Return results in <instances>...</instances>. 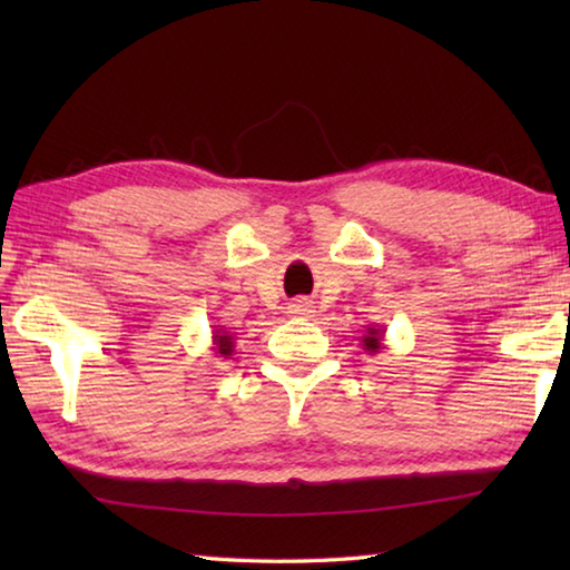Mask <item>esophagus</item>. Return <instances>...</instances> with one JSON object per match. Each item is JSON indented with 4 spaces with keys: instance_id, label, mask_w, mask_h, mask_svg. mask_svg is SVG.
Here are the masks:
<instances>
[{
    "instance_id": "esophagus-1",
    "label": "esophagus",
    "mask_w": 570,
    "mask_h": 570,
    "mask_svg": "<svg viewBox=\"0 0 570 570\" xmlns=\"http://www.w3.org/2000/svg\"><path fill=\"white\" fill-rule=\"evenodd\" d=\"M292 314L306 316V314H312V306H308L306 302H294V304H292Z\"/></svg>"
}]
</instances>
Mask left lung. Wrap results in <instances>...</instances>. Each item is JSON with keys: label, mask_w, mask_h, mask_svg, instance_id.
<instances>
[{"label": "left lung", "mask_w": 570, "mask_h": 570, "mask_svg": "<svg viewBox=\"0 0 570 570\" xmlns=\"http://www.w3.org/2000/svg\"><path fill=\"white\" fill-rule=\"evenodd\" d=\"M384 342V330L382 326H366V334L362 336V350L370 354H377Z\"/></svg>", "instance_id": "obj_1"}]
</instances>
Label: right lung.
Returning <instances> with one entry per match:
<instances>
[{
    "label": "right lung",
    "instance_id": "add662e5",
    "mask_svg": "<svg viewBox=\"0 0 570 570\" xmlns=\"http://www.w3.org/2000/svg\"><path fill=\"white\" fill-rule=\"evenodd\" d=\"M210 340H214V346H210V350H214L216 356H224V360H228V356L234 354L236 336L228 330H214V336H210Z\"/></svg>",
    "mask_w": 570,
    "mask_h": 570
}]
</instances>
